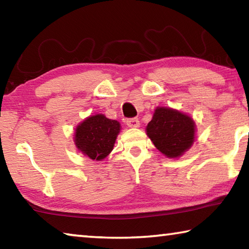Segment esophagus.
Masks as SVG:
<instances>
[{
  "instance_id": "obj_1",
  "label": "esophagus",
  "mask_w": 249,
  "mask_h": 249,
  "mask_svg": "<svg viewBox=\"0 0 249 249\" xmlns=\"http://www.w3.org/2000/svg\"><path fill=\"white\" fill-rule=\"evenodd\" d=\"M126 124H127L128 127H132V128H137L140 127V121L136 117H133V119H128L126 120Z\"/></svg>"
}]
</instances>
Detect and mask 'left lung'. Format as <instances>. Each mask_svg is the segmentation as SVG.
Returning <instances> with one entry per match:
<instances>
[{"label":"left lung","instance_id":"left-lung-1","mask_svg":"<svg viewBox=\"0 0 249 249\" xmlns=\"http://www.w3.org/2000/svg\"><path fill=\"white\" fill-rule=\"evenodd\" d=\"M147 136L168 158H179L196 141V123L178 109L158 107L146 127Z\"/></svg>","mask_w":249,"mask_h":249}]
</instances>
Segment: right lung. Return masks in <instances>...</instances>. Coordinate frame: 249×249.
Segmentation results:
<instances>
[{"instance_id": "obj_1", "label": "right lung", "mask_w": 249, "mask_h": 249, "mask_svg": "<svg viewBox=\"0 0 249 249\" xmlns=\"http://www.w3.org/2000/svg\"><path fill=\"white\" fill-rule=\"evenodd\" d=\"M121 124L103 114H95L82 121L74 132V145L80 153L101 161L114 148Z\"/></svg>"}]
</instances>
